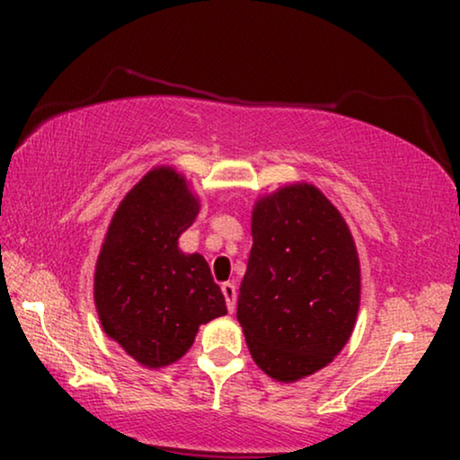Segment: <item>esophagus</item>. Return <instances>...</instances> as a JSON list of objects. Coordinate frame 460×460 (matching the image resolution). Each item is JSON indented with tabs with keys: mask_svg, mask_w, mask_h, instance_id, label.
Listing matches in <instances>:
<instances>
[{
	"mask_svg": "<svg viewBox=\"0 0 460 460\" xmlns=\"http://www.w3.org/2000/svg\"><path fill=\"white\" fill-rule=\"evenodd\" d=\"M222 293L226 297V305H228V310L234 312V307H236V287L232 285V282H224Z\"/></svg>",
	"mask_w": 460,
	"mask_h": 460,
	"instance_id": "obj_1",
	"label": "esophagus"
}]
</instances>
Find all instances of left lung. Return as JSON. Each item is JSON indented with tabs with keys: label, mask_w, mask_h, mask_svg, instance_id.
<instances>
[{
	"label": "left lung",
	"mask_w": 460,
	"mask_h": 460,
	"mask_svg": "<svg viewBox=\"0 0 460 460\" xmlns=\"http://www.w3.org/2000/svg\"><path fill=\"white\" fill-rule=\"evenodd\" d=\"M236 318L257 367L291 383L335 358L354 331L360 263L341 213L318 188L261 199Z\"/></svg>",
	"instance_id": "left-lung-1"
}]
</instances>
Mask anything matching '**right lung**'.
Returning a JSON list of instances; mask_svg holds the SVG:
<instances>
[{"label": "right lung", "mask_w": 460, "mask_h": 460, "mask_svg": "<svg viewBox=\"0 0 460 460\" xmlns=\"http://www.w3.org/2000/svg\"><path fill=\"white\" fill-rule=\"evenodd\" d=\"M197 213L186 180L156 167L128 192L106 232L93 276L96 310L106 335L142 367L175 362L200 324L228 314L205 257L178 249Z\"/></svg>", "instance_id": "obj_1"}]
</instances>
